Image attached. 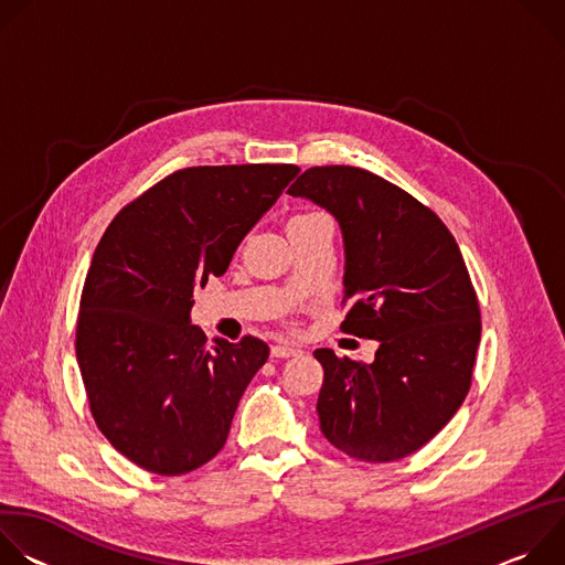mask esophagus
<instances>
[{
  "label": "esophagus",
  "mask_w": 565,
  "mask_h": 565,
  "mask_svg": "<svg viewBox=\"0 0 565 565\" xmlns=\"http://www.w3.org/2000/svg\"><path fill=\"white\" fill-rule=\"evenodd\" d=\"M297 353H299V349L288 347V344H275L273 347V358H292Z\"/></svg>",
  "instance_id": "obj_1"
}]
</instances>
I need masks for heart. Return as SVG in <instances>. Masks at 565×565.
I'll return each instance as SVG.
<instances>
[{
	"mask_svg": "<svg viewBox=\"0 0 565 565\" xmlns=\"http://www.w3.org/2000/svg\"><path fill=\"white\" fill-rule=\"evenodd\" d=\"M310 216H319V214H317V212H308V214H297V216H292V218H310ZM292 218H290V221H292Z\"/></svg>",
	"mask_w": 565,
	"mask_h": 565,
	"instance_id": "b5f03b06",
	"label": "heart"
}]
</instances>
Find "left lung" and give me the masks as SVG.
Returning <instances> with one entry per match:
<instances>
[{
	"instance_id": "1",
	"label": "left lung",
	"mask_w": 565,
	"mask_h": 565,
	"mask_svg": "<svg viewBox=\"0 0 565 565\" xmlns=\"http://www.w3.org/2000/svg\"><path fill=\"white\" fill-rule=\"evenodd\" d=\"M290 196L327 207L344 236L342 331L377 340L371 364L317 349L321 434L366 462L427 445L471 386L480 310L456 238L409 192L360 168L306 170Z\"/></svg>"
}]
</instances>
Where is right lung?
Returning <instances> with one entry per match:
<instances>
[{"label": "right lung", "instance_id": "add662e5", "mask_svg": "<svg viewBox=\"0 0 565 565\" xmlns=\"http://www.w3.org/2000/svg\"><path fill=\"white\" fill-rule=\"evenodd\" d=\"M299 174L297 166L185 168L131 201L105 230L79 297L75 353L92 416L138 467L181 476L225 445L268 344L190 324L194 290Z\"/></svg>", "mask_w": 565, "mask_h": 565}]
</instances>
